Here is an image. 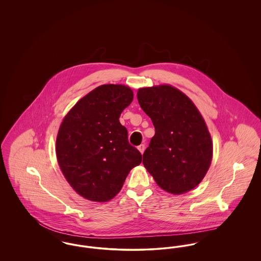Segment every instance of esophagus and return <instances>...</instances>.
Listing matches in <instances>:
<instances>
[{
    "label": "esophagus",
    "mask_w": 261,
    "mask_h": 261,
    "mask_svg": "<svg viewBox=\"0 0 261 261\" xmlns=\"http://www.w3.org/2000/svg\"><path fill=\"white\" fill-rule=\"evenodd\" d=\"M138 149H139V150H140V152H141V153H143V152H144V151H145V145H144V144H142V145H140V146H139V147H138Z\"/></svg>",
    "instance_id": "esophagus-1"
}]
</instances>
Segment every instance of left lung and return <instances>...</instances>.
<instances>
[{
    "instance_id": "obj_1",
    "label": "left lung",
    "mask_w": 261,
    "mask_h": 261,
    "mask_svg": "<svg viewBox=\"0 0 261 261\" xmlns=\"http://www.w3.org/2000/svg\"><path fill=\"white\" fill-rule=\"evenodd\" d=\"M138 101L155 134L143 163L162 190L181 195L199 185L212 160V141L194 102L171 85L141 88Z\"/></svg>"
}]
</instances>
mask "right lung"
Instances as JSON below:
<instances>
[{
	"label": "right lung",
	"mask_w": 261,
	"mask_h": 261,
	"mask_svg": "<svg viewBox=\"0 0 261 261\" xmlns=\"http://www.w3.org/2000/svg\"><path fill=\"white\" fill-rule=\"evenodd\" d=\"M133 97L124 85H101L79 99L62 120L56 143L58 162L67 182L85 199H113L130 170L142 162L119 122Z\"/></svg>",
	"instance_id": "add662e5"
}]
</instances>
